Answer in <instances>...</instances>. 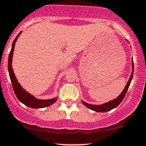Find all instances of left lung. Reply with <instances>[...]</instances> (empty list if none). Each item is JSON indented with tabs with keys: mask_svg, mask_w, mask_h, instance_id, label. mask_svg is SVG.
<instances>
[{
	"mask_svg": "<svg viewBox=\"0 0 146 146\" xmlns=\"http://www.w3.org/2000/svg\"><path fill=\"white\" fill-rule=\"evenodd\" d=\"M133 59H132L131 74L130 78H129V80H128L127 83H126V86H125L123 90L122 91L121 93L117 98H115L114 100H112L108 102L104 103V104H98V105L88 104V103L85 102H84L83 100H82V104H83L85 107H87L88 108H89L90 110H93V111H98V112H106V111H110V110L116 108V107H117V106H118L119 104L121 102L122 100H123V98H124L125 95H126V92H127L128 89H129V85H130V84H131V82L132 78H133Z\"/></svg>",
	"mask_w": 146,
	"mask_h": 146,
	"instance_id": "8db88e82",
	"label": "left lung"
}]
</instances>
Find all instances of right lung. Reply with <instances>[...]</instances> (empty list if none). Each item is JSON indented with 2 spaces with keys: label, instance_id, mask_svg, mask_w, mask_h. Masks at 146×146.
<instances>
[{
  "label": "right lung",
  "instance_id": "add662e5",
  "mask_svg": "<svg viewBox=\"0 0 146 146\" xmlns=\"http://www.w3.org/2000/svg\"><path fill=\"white\" fill-rule=\"evenodd\" d=\"M21 33L22 32H20L19 35L16 36L15 40L13 41L11 51H10L9 57H8V72H9L10 78V80H11L12 85H13V90H14L15 94L16 97L19 100V101L23 103V104H24L25 105L31 107V108L39 109L51 106V104H53L54 102H56L58 97L48 100L37 99L32 95L28 93L25 90L23 89V88L20 85V84L17 81L15 76L14 71H13V67H12V61H13V52H14L15 46V42H17L19 36L21 35Z\"/></svg>",
  "mask_w": 146,
  "mask_h": 146
}]
</instances>
